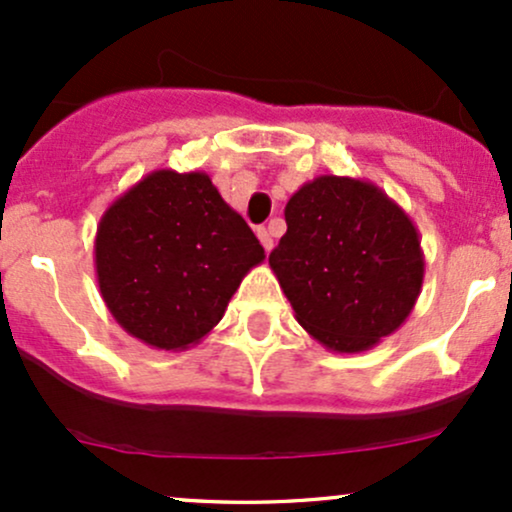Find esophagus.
Returning <instances> with one entry per match:
<instances>
[{"label": "esophagus", "instance_id": "1", "mask_svg": "<svg viewBox=\"0 0 512 512\" xmlns=\"http://www.w3.org/2000/svg\"><path fill=\"white\" fill-rule=\"evenodd\" d=\"M257 238H260L262 248H264V250H267V252L274 248V238H272V233H269V231H267V228H264V226H262V228H257Z\"/></svg>", "mask_w": 512, "mask_h": 512}]
</instances>
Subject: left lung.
<instances>
[{
    "label": "left lung",
    "instance_id": "obj_1",
    "mask_svg": "<svg viewBox=\"0 0 512 512\" xmlns=\"http://www.w3.org/2000/svg\"><path fill=\"white\" fill-rule=\"evenodd\" d=\"M269 267L298 325L337 354H361L402 327L424 284L407 211L368 180L320 175L293 192Z\"/></svg>",
    "mask_w": 512,
    "mask_h": 512
}]
</instances>
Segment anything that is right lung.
<instances>
[{"label": "right lung", "instance_id": "right-lung-1", "mask_svg": "<svg viewBox=\"0 0 512 512\" xmlns=\"http://www.w3.org/2000/svg\"><path fill=\"white\" fill-rule=\"evenodd\" d=\"M98 289L127 334L190 349L219 325L264 248L202 170H154L105 209L96 231Z\"/></svg>", "mask_w": 512, "mask_h": 512}]
</instances>
